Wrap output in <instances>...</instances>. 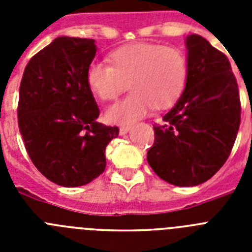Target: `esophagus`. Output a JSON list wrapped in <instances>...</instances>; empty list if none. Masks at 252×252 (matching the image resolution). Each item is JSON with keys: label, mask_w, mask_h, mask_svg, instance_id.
Wrapping results in <instances>:
<instances>
[{"label": "esophagus", "mask_w": 252, "mask_h": 252, "mask_svg": "<svg viewBox=\"0 0 252 252\" xmlns=\"http://www.w3.org/2000/svg\"><path fill=\"white\" fill-rule=\"evenodd\" d=\"M131 130V126H121V127H120V135H126V133L128 132V131Z\"/></svg>", "instance_id": "obj_1"}]
</instances>
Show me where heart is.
<instances>
[{
  "label": "heart",
  "instance_id": "obj_1",
  "mask_svg": "<svg viewBox=\"0 0 252 252\" xmlns=\"http://www.w3.org/2000/svg\"><path fill=\"white\" fill-rule=\"evenodd\" d=\"M110 66L92 63L86 72L91 92L104 102L113 101L125 91V99L107 108L110 124L130 125L148 115L151 107L165 110L184 91L188 65L183 53L159 44L137 43L121 46L108 55Z\"/></svg>",
  "mask_w": 252,
  "mask_h": 252
}]
</instances>
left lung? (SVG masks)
<instances>
[{
    "label": "left lung",
    "instance_id": "1",
    "mask_svg": "<svg viewBox=\"0 0 252 252\" xmlns=\"http://www.w3.org/2000/svg\"><path fill=\"white\" fill-rule=\"evenodd\" d=\"M186 88L161 126L148 162L155 174L177 187H194L226 162L241 119L237 82L224 54L201 35H188Z\"/></svg>",
    "mask_w": 252,
    "mask_h": 252
}]
</instances>
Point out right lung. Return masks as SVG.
<instances>
[{
	"instance_id": "add662e5",
	"label": "right lung",
	"mask_w": 252,
	"mask_h": 252,
	"mask_svg": "<svg viewBox=\"0 0 252 252\" xmlns=\"http://www.w3.org/2000/svg\"><path fill=\"white\" fill-rule=\"evenodd\" d=\"M93 39L60 36L31 58L19 93V128L31 161L62 187L91 183L106 168V146L119 127L97 122L98 106L86 82Z\"/></svg>"
}]
</instances>
